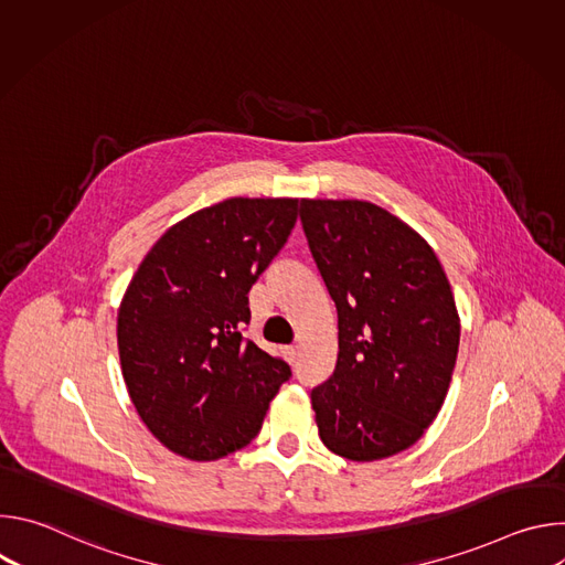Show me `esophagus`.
<instances>
[{"label":"esophagus","mask_w":565,"mask_h":565,"mask_svg":"<svg viewBox=\"0 0 565 565\" xmlns=\"http://www.w3.org/2000/svg\"><path fill=\"white\" fill-rule=\"evenodd\" d=\"M284 355H286V360H288L290 364H295V362H297V355H299V351H297V347H288V349L284 351Z\"/></svg>","instance_id":"1"}]
</instances>
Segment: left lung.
<instances>
[{
  "label": "left lung",
  "mask_w": 565,
  "mask_h": 565,
  "mask_svg": "<svg viewBox=\"0 0 565 565\" xmlns=\"http://www.w3.org/2000/svg\"><path fill=\"white\" fill-rule=\"evenodd\" d=\"M312 262L338 308V364L310 391L319 438L369 462L409 449L438 416L460 324L427 241L369 201L301 199Z\"/></svg>",
  "instance_id": "1"
}]
</instances>
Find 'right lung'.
<instances>
[{"mask_svg": "<svg viewBox=\"0 0 565 565\" xmlns=\"http://www.w3.org/2000/svg\"><path fill=\"white\" fill-rule=\"evenodd\" d=\"M297 199H227L160 236L118 312L122 377L147 429L216 460L262 429L290 366L244 338L248 292L297 221Z\"/></svg>", "mask_w": 565, "mask_h": 565, "instance_id": "add662e5", "label": "right lung"}]
</instances>
